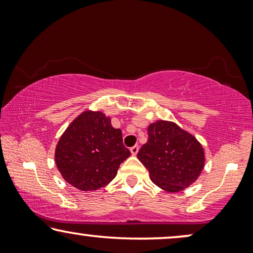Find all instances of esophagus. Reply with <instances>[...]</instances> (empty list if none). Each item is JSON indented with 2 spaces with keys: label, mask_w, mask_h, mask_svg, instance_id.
<instances>
[{
  "label": "esophagus",
  "mask_w": 253,
  "mask_h": 253,
  "mask_svg": "<svg viewBox=\"0 0 253 253\" xmlns=\"http://www.w3.org/2000/svg\"><path fill=\"white\" fill-rule=\"evenodd\" d=\"M138 151H139V146H138V145H134V146L130 148V152L132 155H136L138 153Z\"/></svg>",
  "instance_id": "1"
}]
</instances>
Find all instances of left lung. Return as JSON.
I'll return each mask as SVG.
<instances>
[{"instance_id": "obj_1", "label": "left lung", "mask_w": 253, "mask_h": 253, "mask_svg": "<svg viewBox=\"0 0 253 253\" xmlns=\"http://www.w3.org/2000/svg\"><path fill=\"white\" fill-rule=\"evenodd\" d=\"M148 140L137 158L152 182L167 192H178L197 181L205 166V152L195 136L170 121L159 120L147 129Z\"/></svg>"}]
</instances>
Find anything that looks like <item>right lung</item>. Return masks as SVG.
Returning <instances> with one entry per match:
<instances>
[{
	"label": "right lung",
	"mask_w": 253,
	"mask_h": 253,
	"mask_svg": "<svg viewBox=\"0 0 253 253\" xmlns=\"http://www.w3.org/2000/svg\"><path fill=\"white\" fill-rule=\"evenodd\" d=\"M129 157L122 131L100 110H85L76 117L55 148L62 177L82 191H94L112 182Z\"/></svg>",
	"instance_id": "1"
}]
</instances>
